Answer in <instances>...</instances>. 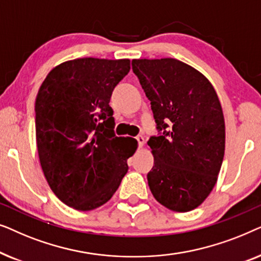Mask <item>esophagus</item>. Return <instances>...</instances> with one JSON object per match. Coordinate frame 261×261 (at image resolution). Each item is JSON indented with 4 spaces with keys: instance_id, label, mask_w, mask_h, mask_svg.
Here are the masks:
<instances>
[{
    "instance_id": "esophagus-1",
    "label": "esophagus",
    "mask_w": 261,
    "mask_h": 261,
    "mask_svg": "<svg viewBox=\"0 0 261 261\" xmlns=\"http://www.w3.org/2000/svg\"><path fill=\"white\" fill-rule=\"evenodd\" d=\"M135 139H137V141L139 142V146H140V147H141V146H144V144H145V138L142 137V135H138V137L135 138Z\"/></svg>"
}]
</instances>
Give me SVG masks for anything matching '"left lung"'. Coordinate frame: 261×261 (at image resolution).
Segmentation results:
<instances>
[{"instance_id":"left-lung-1","label":"left lung","mask_w":261,"mask_h":261,"mask_svg":"<svg viewBox=\"0 0 261 261\" xmlns=\"http://www.w3.org/2000/svg\"><path fill=\"white\" fill-rule=\"evenodd\" d=\"M132 67L160 132L147 142L154 156L148 187L167 209L190 212L212 192L223 162L220 99L208 78L180 60L133 59Z\"/></svg>"}]
</instances>
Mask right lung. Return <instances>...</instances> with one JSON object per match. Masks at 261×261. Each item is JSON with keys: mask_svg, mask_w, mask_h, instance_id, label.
Here are the masks:
<instances>
[{"mask_svg": "<svg viewBox=\"0 0 261 261\" xmlns=\"http://www.w3.org/2000/svg\"><path fill=\"white\" fill-rule=\"evenodd\" d=\"M129 59L78 58L49 71L35 99V135L44 176L63 203L89 212L109 201L137 151L114 134V88Z\"/></svg>", "mask_w": 261, "mask_h": 261, "instance_id": "add662e5", "label": "right lung"}]
</instances>
